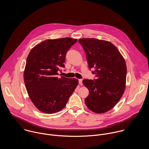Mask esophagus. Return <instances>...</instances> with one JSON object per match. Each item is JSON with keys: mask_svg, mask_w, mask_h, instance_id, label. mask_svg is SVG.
Listing matches in <instances>:
<instances>
[{"mask_svg": "<svg viewBox=\"0 0 149 149\" xmlns=\"http://www.w3.org/2000/svg\"><path fill=\"white\" fill-rule=\"evenodd\" d=\"M82 81L83 80L82 79H79V84L81 85H83V83H82Z\"/></svg>", "mask_w": 149, "mask_h": 149, "instance_id": "obj_1", "label": "esophagus"}]
</instances>
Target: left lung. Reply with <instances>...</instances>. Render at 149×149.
<instances>
[{"mask_svg":"<svg viewBox=\"0 0 149 149\" xmlns=\"http://www.w3.org/2000/svg\"><path fill=\"white\" fill-rule=\"evenodd\" d=\"M79 42L85 51L89 68H95L92 73L95 79L83 81L89 90L85 104L94 112L104 113L117 104L124 92L127 74L125 61L110 42L82 38Z\"/></svg>","mask_w":149,"mask_h":149,"instance_id":"left-lung-1","label":"left lung"}]
</instances>
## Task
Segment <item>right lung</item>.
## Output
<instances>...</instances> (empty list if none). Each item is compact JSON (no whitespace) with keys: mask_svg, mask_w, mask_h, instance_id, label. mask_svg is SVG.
<instances>
[{"mask_svg":"<svg viewBox=\"0 0 149 149\" xmlns=\"http://www.w3.org/2000/svg\"><path fill=\"white\" fill-rule=\"evenodd\" d=\"M76 39L47 40L30 52L24 71L26 90L33 103L40 111L54 113L66 106L78 85L76 79L58 77L65 67L67 52Z\"/></svg>","mask_w":149,"mask_h":149,"instance_id":"right-lung-1","label":"right lung"}]
</instances>
